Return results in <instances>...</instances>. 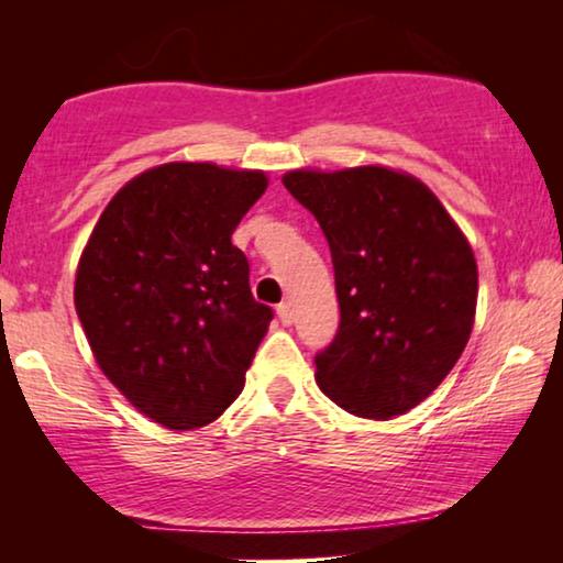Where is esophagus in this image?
Here are the masks:
<instances>
[{"mask_svg": "<svg viewBox=\"0 0 563 563\" xmlns=\"http://www.w3.org/2000/svg\"><path fill=\"white\" fill-rule=\"evenodd\" d=\"M276 314H279V320L284 322V325H291V320H295L289 302H279V307H276Z\"/></svg>", "mask_w": 563, "mask_h": 563, "instance_id": "34e87169", "label": "esophagus"}]
</instances>
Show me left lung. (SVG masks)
Segmentation results:
<instances>
[{"label": "left lung", "instance_id": "8db88e82", "mask_svg": "<svg viewBox=\"0 0 563 563\" xmlns=\"http://www.w3.org/2000/svg\"><path fill=\"white\" fill-rule=\"evenodd\" d=\"M282 181L320 222L333 256L341 325L314 356V379L358 418L405 415L449 376L472 335V245L410 174L299 168Z\"/></svg>", "mask_w": 563, "mask_h": 563}]
</instances>
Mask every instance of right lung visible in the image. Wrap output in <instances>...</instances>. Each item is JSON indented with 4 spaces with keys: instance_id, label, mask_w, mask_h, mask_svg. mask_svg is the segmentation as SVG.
<instances>
[{
    "instance_id": "add662e5",
    "label": "right lung",
    "mask_w": 563,
    "mask_h": 563,
    "mask_svg": "<svg viewBox=\"0 0 563 563\" xmlns=\"http://www.w3.org/2000/svg\"><path fill=\"white\" fill-rule=\"evenodd\" d=\"M266 184L176 161L128 181L91 230L76 314L107 379L153 422L202 428L241 395L274 312L230 235Z\"/></svg>"
}]
</instances>
